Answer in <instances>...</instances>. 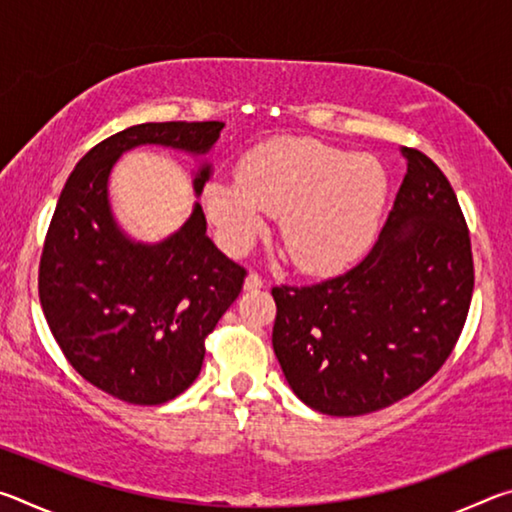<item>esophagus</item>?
<instances>
[{
    "label": "esophagus",
    "mask_w": 512,
    "mask_h": 512,
    "mask_svg": "<svg viewBox=\"0 0 512 512\" xmlns=\"http://www.w3.org/2000/svg\"><path fill=\"white\" fill-rule=\"evenodd\" d=\"M262 287H264L262 275H257V273H248L246 275V282H244V289L246 291H257V289H262Z\"/></svg>",
    "instance_id": "obj_1"
}]
</instances>
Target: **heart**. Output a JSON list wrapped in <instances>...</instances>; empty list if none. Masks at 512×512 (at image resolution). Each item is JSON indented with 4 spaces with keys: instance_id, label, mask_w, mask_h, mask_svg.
Returning <instances> with one entry per match:
<instances>
[{
    "instance_id": "obj_1",
    "label": "heart",
    "mask_w": 512,
    "mask_h": 512,
    "mask_svg": "<svg viewBox=\"0 0 512 512\" xmlns=\"http://www.w3.org/2000/svg\"><path fill=\"white\" fill-rule=\"evenodd\" d=\"M388 176L372 155L314 140H277L241 162L239 176L203 187L207 219L221 244L244 253L282 216V239L298 266L332 273L350 266L377 237Z\"/></svg>"
}]
</instances>
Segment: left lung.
Listing matches in <instances>:
<instances>
[{
  "label": "left lung",
  "mask_w": 512,
  "mask_h": 512,
  "mask_svg": "<svg viewBox=\"0 0 512 512\" xmlns=\"http://www.w3.org/2000/svg\"><path fill=\"white\" fill-rule=\"evenodd\" d=\"M381 235L343 275L273 287V350L302 402L366 415L418 391L461 336L474 289L470 232L452 185L418 149Z\"/></svg>",
  "instance_id": "1"
}]
</instances>
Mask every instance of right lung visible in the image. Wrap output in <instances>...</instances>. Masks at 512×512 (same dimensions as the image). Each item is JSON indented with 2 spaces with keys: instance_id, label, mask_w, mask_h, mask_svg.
<instances>
[{
  "instance_id": "1",
  "label": "right lung",
  "mask_w": 512,
  "mask_h": 512,
  "mask_svg": "<svg viewBox=\"0 0 512 512\" xmlns=\"http://www.w3.org/2000/svg\"><path fill=\"white\" fill-rule=\"evenodd\" d=\"M223 126L162 121L126 128L85 153L60 192L40 257V305L72 368L121 402L164 404L194 384L207 334L237 300L246 268L205 235L198 203L164 241L128 239L110 210V171L121 153L142 144L205 155ZM210 176L212 164L203 162L196 196Z\"/></svg>"
}]
</instances>
